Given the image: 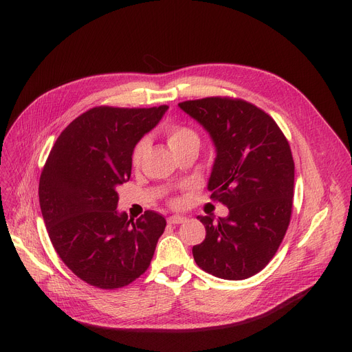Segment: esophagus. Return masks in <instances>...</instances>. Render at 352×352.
I'll list each match as a JSON object with an SVG mask.
<instances>
[{"label": "esophagus", "instance_id": "esophagus-1", "mask_svg": "<svg viewBox=\"0 0 352 352\" xmlns=\"http://www.w3.org/2000/svg\"><path fill=\"white\" fill-rule=\"evenodd\" d=\"M166 221H168V224L177 226V224H182L184 221H186V217H182V215H173V217H170Z\"/></svg>", "mask_w": 352, "mask_h": 352}]
</instances>
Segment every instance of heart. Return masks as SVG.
Listing matches in <instances>:
<instances>
[{
  "label": "heart",
  "instance_id": "1",
  "mask_svg": "<svg viewBox=\"0 0 352 352\" xmlns=\"http://www.w3.org/2000/svg\"><path fill=\"white\" fill-rule=\"evenodd\" d=\"M166 135V141H168L170 146L173 148V151L177 154L182 150H186L188 146H198L199 145V135L197 134V131L191 126L187 125H174L171 128H168L165 131ZM148 148V140L142 138L137 142V145L134 146L133 150V164L138 165L144 157V154L146 153ZM173 204L178 206L179 199L174 198Z\"/></svg>",
  "mask_w": 352,
  "mask_h": 352
}]
</instances>
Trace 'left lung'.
Returning a JSON list of instances; mask_svg holds the SVG:
<instances>
[{
  "label": "left lung",
  "mask_w": 352,
  "mask_h": 352,
  "mask_svg": "<svg viewBox=\"0 0 352 352\" xmlns=\"http://www.w3.org/2000/svg\"><path fill=\"white\" fill-rule=\"evenodd\" d=\"M204 126L217 158L208 181L211 198L227 218H197L206 239L192 247L197 265L223 280H245L272 260L288 230L294 197V160L276 122L251 102L208 97L178 104Z\"/></svg>",
  "instance_id": "left-lung-1"
}]
</instances>
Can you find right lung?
<instances>
[{
	"instance_id": "right-lung-1",
	"label": "right lung",
	"mask_w": 352,
	"mask_h": 352,
	"mask_svg": "<svg viewBox=\"0 0 352 352\" xmlns=\"http://www.w3.org/2000/svg\"><path fill=\"white\" fill-rule=\"evenodd\" d=\"M166 109L91 108L51 148L38 187L44 223L64 264L92 287H125L150 267L166 221L155 211L120 214L117 187L131 177L134 146Z\"/></svg>"
}]
</instances>
